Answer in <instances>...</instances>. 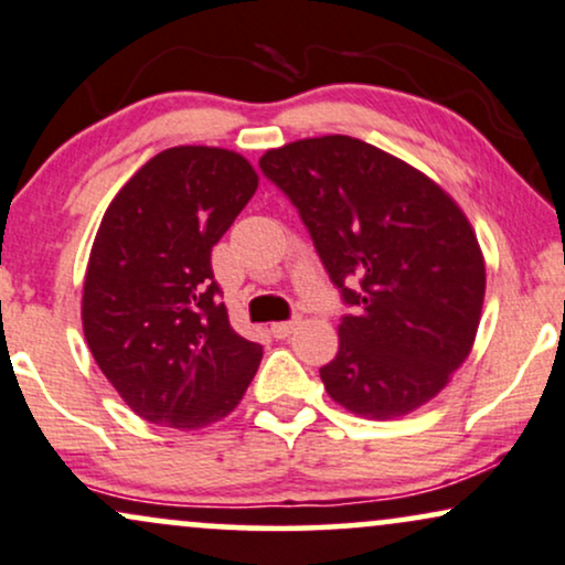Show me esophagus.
I'll return each mask as SVG.
<instances>
[{
    "label": "esophagus",
    "instance_id": "esophagus-1",
    "mask_svg": "<svg viewBox=\"0 0 565 565\" xmlns=\"http://www.w3.org/2000/svg\"><path fill=\"white\" fill-rule=\"evenodd\" d=\"M298 328V320H290V322H277L271 324V333H275V338H288L294 330Z\"/></svg>",
    "mask_w": 565,
    "mask_h": 565
}]
</instances>
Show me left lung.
I'll use <instances>...</instances> for the list:
<instances>
[{"label":"left lung","instance_id":"obj_1","mask_svg":"<svg viewBox=\"0 0 565 565\" xmlns=\"http://www.w3.org/2000/svg\"><path fill=\"white\" fill-rule=\"evenodd\" d=\"M307 224L351 315L320 367L330 399L370 420L415 413L473 349L487 267L460 205L434 179L347 135L262 156Z\"/></svg>","mask_w":565,"mask_h":565}]
</instances>
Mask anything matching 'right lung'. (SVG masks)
I'll return each instance as SVG.
<instances>
[{
    "label": "right lung",
    "mask_w": 565,
    "mask_h": 565,
    "mask_svg": "<svg viewBox=\"0 0 565 565\" xmlns=\"http://www.w3.org/2000/svg\"><path fill=\"white\" fill-rule=\"evenodd\" d=\"M256 188L241 152L179 145L150 158L99 222L84 277V338L142 420L205 428L254 381L262 347L232 330L211 248Z\"/></svg>",
    "instance_id": "right-lung-1"
}]
</instances>
